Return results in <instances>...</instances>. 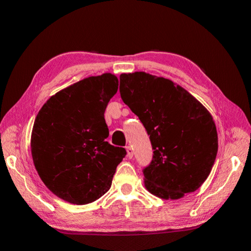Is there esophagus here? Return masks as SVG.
<instances>
[{
	"label": "esophagus",
	"instance_id": "esophagus-1",
	"mask_svg": "<svg viewBox=\"0 0 251 251\" xmlns=\"http://www.w3.org/2000/svg\"><path fill=\"white\" fill-rule=\"evenodd\" d=\"M126 155H128L129 159H132L133 157V149L131 147H126Z\"/></svg>",
	"mask_w": 251,
	"mask_h": 251
}]
</instances>
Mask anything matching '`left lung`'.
<instances>
[{
  "mask_svg": "<svg viewBox=\"0 0 251 251\" xmlns=\"http://www.w3.org/2000/svg\"><path fill=\"white\" fill-rule=\"evenodd\" d=\"M120 95L150 135L153 157L143 169L147 190L164 200L195 192L208 177L218 150L208 110L170 79L143 72L121 74Z\"/></svg>",
  "mask_w": 251,
  "mask_h": 251,
  "instance_id": "1",
  "label": "left lung"
}]
</instances>
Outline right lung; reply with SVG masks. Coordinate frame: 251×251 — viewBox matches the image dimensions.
I'll list each match as a JSON object with an SVG mask.
<instances>
[{
  "mask_svg": "<svg viewBox=\"0 0 251 251\" xmlns=\"http://www.w3.org/2000/svg\"><path fill=\"white\" fill-rule=\"evenodd\" d=\"M118 86L112 74L88 77L51 96L39 110L30 139L34 165L59 199L85 205L111 187L126 154L125 148L105 141L104 110Z\"/></svg>",
  "mask_w": 251,
  "mask_h": 251,
  "instance_id": "obj_1",
  "label": "right lung"
}]
</instances>
